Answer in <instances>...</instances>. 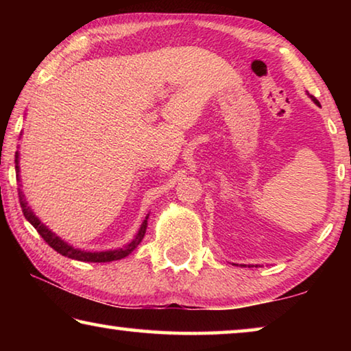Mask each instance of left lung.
Wrapping results in <instances>:
<instances>
[{"label": "left lung", "mask_w": 351, "mask_h": 351, "mask_svg": "<svg viewBox=\"0 0 351 351\" xmlns=\"http://www.w3.org/2000/svg\"><path fill=\"white\" fill-rule=\"evenodd\" d=\"M308 96H310V97H311V100H313V102H314V104H316V105H319V100H317L316 97H314V96H311V94H308Z\"/></svg>", "instance_id": "left-lung-1"}]
</instances>
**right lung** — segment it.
Listing matches in <instances>:
<instances>
[{
	"instance_id": "obj_1",
	"label": "right lung",
	"mask_w": 351,
	"mask_h": 351,
	"mask_svg": "<svg viewBox=\"0 0 351 351\" xmlns=\"http://www.w3.org/2000/svg\"><path fill=\"white\" fill-rule=\"evenodd\" d=\"M15 171H16V180L20 181V165H19V152L15 153ZM20 195V204H21V210L25 213V218L27 219L29 223H31L35 229H37V232L41 235V239H43L47 245H49L54 251H57L58 254L64 255V257L68 258H73V260H79V261H91V263H105V261H112V260H121L123 257H127L128 254H132L136 247H138L139 243L142 241L145 235V230H147V219L148 215L145 217L144 221H142L141 228L138 230V234H136L134 239L128 243L127 246L123 247H119V249H111V251H102V252H88V251H82V249H77L73 247L71 245H68L66 241H63L60 237H57L54 232H52L51 229H47L46 226L40 221L38 217H35V213L32 212L31 207L27 206V201L25 198V195L20 190L19 192Z\"/></svg>"
}]
</instances>
